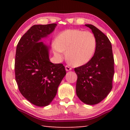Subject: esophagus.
Returning <instances> with one entry per match:
<instances>
[{
	"label": "esophagus",
	"mask_w": 130,
	"mask_h": 130,
	"mask_svg": "<svg viewBox=\"0 0 130 130\" xmlns=\"http://www.w3.org/2000/svg\"><path fill=\"white\" fill-rule=\"evenodd\" d=\"M65 70H67V71H70V70H72V68H70V67H69V66L66 65L65 66Z\"/></svg>",
	"instance_id": "1"
}]
</instances>
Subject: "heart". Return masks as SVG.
Listing matches in <instances>:
<instances>
[{
  "label": "heart",
  "instance_id": "obj_1",
  "mask_svg": "<svg viewBox=\"0 0 130 130\" xmlns=\"http://www.w3.org/2000/svg\"><path fill=\"white\" fill-rule=\"evenodd\" d=\"M96 47L94 35L88 31L69 29L60 32L53 45L54 56L62 60L64 51L68 61L72 65L79 67L91 60Z\"/></svg>",
  "mask_w": 130,
  "mask_h": 130
}]
</instances>
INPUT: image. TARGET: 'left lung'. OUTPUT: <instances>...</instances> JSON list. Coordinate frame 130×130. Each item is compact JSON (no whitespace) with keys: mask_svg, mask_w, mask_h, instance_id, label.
Returning <instances> with one entry per match:
<instances>
[{"mask_svg":"<svg viewBox=\"0 0 130 130\" xmlns=\"http://www.w3.org/2000/svg\"><path fill=\"white\" fill-rule=\"evenodd\" d=\"M92 30L96 40L92 58L86 64L74 68L77 75L76 94L81 102L88 105L98 104L112 88L114 60L111 42L92 25H85Z\"/></svg>","mask_w":130,"mask_h":130,"instance_id":"1","label":"left lung"}]
</instances>
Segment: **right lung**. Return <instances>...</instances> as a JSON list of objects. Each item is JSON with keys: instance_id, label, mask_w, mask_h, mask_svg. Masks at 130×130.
Here are the masks:
<instances>
[{"instance_id": "right-lung-1", "label": "right lung", "mask_w": 130, "mask_h": 130, "mask_svg": "<svg viewBox=\"0 0 130 130\" xmlns=\"http://www.w3.org/2000/svg\"><path fill=\"white\" fill-rule=\"evenodd\" d=\"M57 25L32 26L17 46L15 73L19 90L26 99L38 107L50 104L66 74L62 63L50 62V46L41 41L51 34Z\"/></svg>"}]
</instances>
